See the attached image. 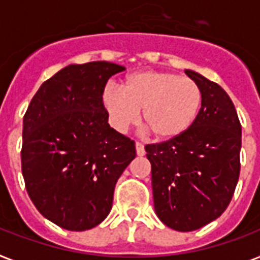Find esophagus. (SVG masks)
Returning <instances> with one entry per match:
<instances>
[{
	"label": "esophagus",
	"mask_w": 260,
	"mask_h": 260,
	"mask_svg": "<svg viewBox=\"0 0 260 260\" xmlns=\"http://www.w3.org/2000/svg\"><path fill=\"white\" fill-rule=\"evenodd\" d=\"M136 153H137V156H144L145 155L144 145L141 144V143H136Z\"/></svg>",
	"instance_id": "esophagus-1"
}]
</instances>
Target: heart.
<instances>
[{
  "instance_id": "b5f03b06",
  "label": "heart",
  "mask_w": 260,
  "mask_h": 260,
  "mask_svg": "<svg viewBox=\"0 0 260 260\" xmlns=\"http://www.w3.org/2000/svg\"><path fill=\"white\" fill-rule=\"evenodd\" d=\"M103 104L116 131L124 132L136 124L141 109L143 123L153 136L170 140L184 134L195 121L202 105V90L187 76L171 72H136L126 76L123 90L107 86Z\"/></svg>"
}]
</instances>
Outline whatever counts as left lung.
<instances>
[{
    "mask_svg": "<svg viewBox=\"0 0 260 260\" xmlns=\"http://www.w3.org/2000/svg\"><path fill=\"white\" fill-rule=\"evenodd\" d=\"M202 90V107L184 134L145 147L156 215L181 233L202 229L225 211L240 172L242 125L216 82L185 69Z\"/></svg>",
    "mask_w": 260,
    "mask_h": 260,
    "instance_id": "obj_1",
    "label": "left lung"
}]
</instances>
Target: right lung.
<instances>
[{"label":"right lung","instance_id":"1","mask_svg":"<svg viewBox=\"0 0 260 260\" xmlns=\"http://www.w3.org/2000/svg\"><path fill=\"white\" fill-rule=\"evenodd\" d=\"M125 71L108 61L71 64L46 80L24 116L21 164L40 214L69 231L99 225L136 157L135 141L108 124L105 84Z\"/></svg>","mask_w":260,"mask_h":260}]
</instances>
